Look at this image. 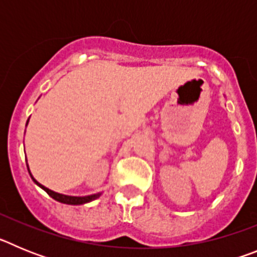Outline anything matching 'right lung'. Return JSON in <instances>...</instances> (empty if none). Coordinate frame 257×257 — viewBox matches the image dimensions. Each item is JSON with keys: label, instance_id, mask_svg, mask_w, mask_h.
<instances>
[{"label": "right lung", "instance_id": "right-lung-1", "mask_svg": "<svg viewBox=\"0 0 257 257\" xmlns=\"http://www.w3.org/2000/svg\"><path fill=\"white\" fill-rule=\"evenodd\" d=\"M28 121H29V119H28ZM28 121H27V124H28ZM27 167H28V165H27ZM28 171H29V167H28ZM29 175H31V178L33 179V181L37 184L38 187L42 188V189H44L50 197H52V198L55 199V201L61 202V203H65V205H83V203H88V202H91V201H94V199L99 198V197H100V194H101V193H96V194H91V196H85V197L65 196V194H60V193H56V192H54V190L49 189V188L44 187L42 184L38 183V181L36 180L33 176H32L31 171H29Z\"/></svg>", "mask_w": 257, "mask_h": 257}]
</instances>
